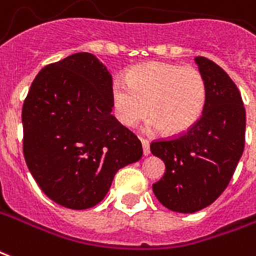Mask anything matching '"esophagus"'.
I'll return each instance as SVG.
<instances>
[{"label": "esophagus", "instance_id": "obj_1", "mask_svg": "<svg viewBox=\"0 0 256 256\" xmlns=\"http://www.w3.org/2000/svg\"><path fill=\"white\" fill-rule=\"evenodd\" d=\"M141 144H142L144 156H148V154L150 153V148H149V142H148L146 140H144V138H141Z\"/></svg>", "mask_w": 256, "mask_h": 256}]
</instances>
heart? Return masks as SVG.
<instances>
[{
	"label": "heart",
	"mask_w": 256,
	"mask_h": 256,
	"mask_svg": "<svg viewBox=\"0 0 256 256\" xmlns=\"http://www.w3.org/2000/svg\"><path fill=\"white\" fill-rule=\"evenodd\" d=\"M208 102V85L194 66L171 62H146L132 68L126 80L111 84V106L118 122L133 128L149 112L146 132L166 130L179 136L202 118Z\"/></svg>",
	"instance_id": "obj_1"
}]
</instances>
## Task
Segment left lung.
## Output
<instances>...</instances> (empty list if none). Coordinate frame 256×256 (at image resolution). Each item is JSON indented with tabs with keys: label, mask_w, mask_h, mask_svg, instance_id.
<instances>
[{
	"label": "left lung",
	"mask_w": 256,
	"mask_h": 256,
	"mask_svg": "<svg viewBox=\"0 0 256 256\" xmlns=\"http://www.w3.org/2000/svg\"><path fill=\"white\" fill-rule=\"evenodd\" d=\"M196 62L208 85L202 118L179 137L150 144L153 156L166 164L153 192L166 209L178 213H196L222 194L246 140V108L238 86L213 60L196 56Z\"/></svg>",
	"instance_id": "obj_1"
}]
</instances>
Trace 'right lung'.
I'll return each mask as SVG.
<instances>
[{
	"label": "right lung",
	"instance_id": "obj_1",
	"mask_svg": "<svg viewBox=\"0 0 256 256\" xmlns=\"http://www.w3.org/2000/svg\"><path fill=\"white\" fill-rule=\"evenodd\" d=\"M112 78L90 52L38 73L22 106L28 170L50 200L68 209L98 205L115 174L142 157V145L111 115Z\"/></svg>",
	"mask_w": 256,
	"mask_h": 256
}]
</instances>
